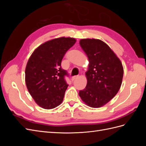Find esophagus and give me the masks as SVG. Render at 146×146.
Segmentation results:
<instances>
[{
  "label": "esophagus",
  "instance_id": "34e87169",
  "mask_svg": "<svg viewBox=\"0 0 146 146\" xmlns=\"http://www.w3.org/2000/svg\"><path fill=\"white\" fill-rule=\"evenodd\" d=\"M78 77V76H73L72 78H71V80L72 81H74L75 79H76V78H77Z\"/></svg>",
  "mask_w": 146,
  "mask_h": 146
}]
</instances>
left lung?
<instances>
[{
    "mask_svg": "<svg viewBox=\"0 0 146 146\" xmlns=\"http://www.w3.org/2000/svg\"><path fill=\"white\" fill-rule=\"evenodd\" d=\"M80 44L90 64L86 72V86L79 91V96L88 106L99 108L113 99L120 89L122 65L110 47L100 39H82Z\"/></svg>",
    "mask_w": 146,
    "mask_h": 146,
    "instance_id": "left-lung-1",
    "label": "left lung"
}]
</instances>
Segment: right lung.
Segmentation results:
<instances>
[{"label":"right lung","mask_w":146,"mask_h":146,"mask_svg":"<svg viewBox=\"0 0 146 146\" xmlns=\"http://www.w3.org/2000/svg\"><path fill=\"white\" fill-rule=\"evenodd\" d=\"M76 42L72 38L52 39L39 46L30 56L25 68V83L41 107L52 109L62 102L68 86L65 76L69 74L61 68V61Z\"/></svg>","instance_id":"obj_1"}]
</instances>
